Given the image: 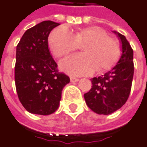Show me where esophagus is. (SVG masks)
Returning a JSON list of instances; mask_svg holds the SVG:
<instances>
[{
    "label": "esophagus",
    "mask_w": 147,
    "mask_h": 147,
    "mask_svg": "<svg viewBox=\"0 0 147 147\" xmlns=\"http://www.w3.org/2000/svg\"><path fill=\"white\" fill-rule=\"evenodd\" d=\"M78 81H79L78 78H74V77H70V82H78Z\"/></svg>",
    "instance_id": "esophagus-1"
}]
</instances>
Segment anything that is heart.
I'll list each match as a JSON object with an SVG mask.
<instances>
[{
  "mask_svg": "<svg viewBox=\"0 0 147 147\" xmlns=\"http://www.w3.org/2000/svg\"><path fill=\"white\" fill-rule=\"evenodd\" d=\"M49 45L57 57L83 46V54L67 57L60 62L61 70L77 76L90 75L95 71L110 69L120 56V45L105 29L91 26L77 29L74 34L65 26L53 29L49 37Z\"/></svg>",
  "mask_w": 147,
  "mask_h": 147,
  "instance_id": "obj_1",
  "label": "heart"
}]
</instances>
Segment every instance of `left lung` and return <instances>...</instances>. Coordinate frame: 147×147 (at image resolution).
<instances>
[{"instance_id": "obj_1", "label": "left lung", "mask_w": 147, "mask_h": 147, "mask_svg": "<svg viewBox=\"0 0 147 147\" xmlns=\"http://www.w3.org/2000/svg\"><path fill=\"white\" fill-rule=\"evenodd\" d=\"M121 43V57L117 64L102 76L91 79L92 88L84 94L88 107L96 114H112L129 98L134 76L133 49L125 36L113 31Z\"/></svg>"}]
</instances>
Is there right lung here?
<instances>
[{
  "mask_svg": "<svg viewBox=\"0 0 147 147\" xmlns=\"http://www.w3.org/2000/svg\"><path fill=\"white\" fill-rule=\"evenodd\" d=\"M60 25L45 21L27 29L17 46L15 84L20 102L31 114L49 115L59 107L69 78L57 70L48 45L51 30Z\"/></svg>",
  "mask_w": 147,
  "mask_h": 147,
  "instance_id": "add662e5",
  "label": "right lung"
}]
</instances>
